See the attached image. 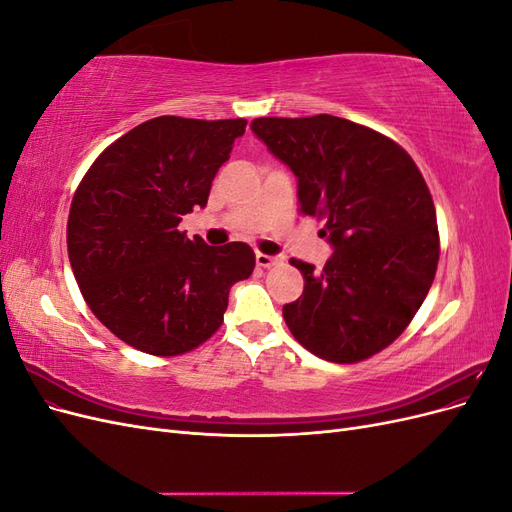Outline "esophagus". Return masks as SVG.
<instances>
[{
	"mask_svg": "<svg viewBox=\"0 0 512 512\" xmlns=\"http://www.w3.org/2000/svg\"><path fill=\"white\" fill-rule=\"evenodd\" d=\"M277 262H282L280 256H269V254H262V252H256V265L262 267V269H269V267H275Z\"/></svg>",
	"mask_w": 512,
	"mask_h": 512,
	"instance_id": "esophagus-1",
	"label": "esophagus"
}]
</instances>
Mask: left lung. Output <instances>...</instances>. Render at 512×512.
Masks as SVG:
<instances>
[{"mask_svg": "<svg viewBox=\"0 0 512 512\" xmlns=\"http://www.w3.org/2000/svg\"><path fill=\"white\" fill-rule=\"evenodd\" d=\"M252 132L299 181V211L324 220L333 256L303 273L284 305L297 342L324 361L359 363L404 333L440 258L436 207L406 149L333 115L258 117Z\"/></svg>", "mask_w": 512, "mask_h": 512, "instance_id": "8db88e82", "label": "left lung"}]
</instances>
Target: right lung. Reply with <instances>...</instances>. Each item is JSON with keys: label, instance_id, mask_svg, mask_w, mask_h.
<instances>
[{"label": "right lung", "instance_id": "add662e5", "mask_svg": "<svg viewBox=\"0 0 512 512\" xmlns=\"http://www.w3.org/2000/svg\"><path fill=\"white\" fill-rule=\"evenodd\" d=\"M245 119H149L108 145L74 192L68 256L94 316L128 346L177 356L218 331L230 286L252 275L247 243L209 247L179 230L205 207Z\"/></svg>", "mask_w": 512, "mask_h": 512}]
</instances>
